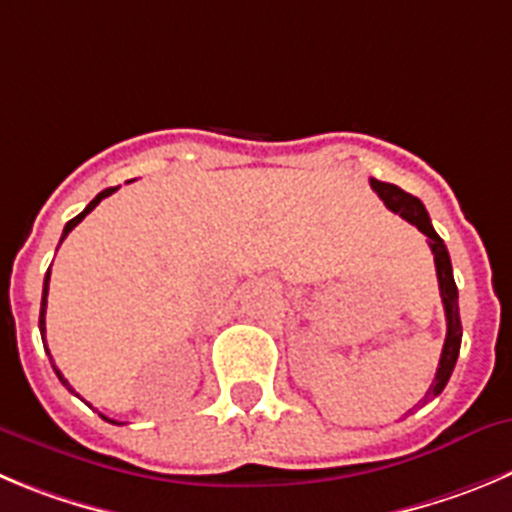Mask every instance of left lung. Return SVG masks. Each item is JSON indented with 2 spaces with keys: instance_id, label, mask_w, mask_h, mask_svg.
Segmentation results:
<instances>
[{
  "instance_id": "1",
  "label": "left lung",
  "mask_w": 512,
  "mask_h": 512,
  "mask_svg": "<svg viewBox=\"0 0 512 512\" xmlns=\"http://www.w3.org/2000/svg\"><path fill=\"white\" fill-rule=\"evenodd\" d=\"M371 189L379 194L381 202H384L391 212L407 219V222L414 224L422 234H427L429 247H432V255H434V265H437L439 293H442L444 315H447V338H444L442 356H439L437 376H434L432 386H429V391L422 399V401H429L434 399V396L442 394V389L447 386V381H450L452 371H455V364H457V356H460V343H462L460 305H457V285H455V278H452L450 252H447V247H444L442 237L434 232L432 219H429L427 209H424V204L419 202L417 197L407 194V191L399 189V186L386 184V181H379V179H371Z\"/></svg>"
}]
</instances>
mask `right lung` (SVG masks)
Masks as SVG:
<instances>
[{"label":"right lung","instance_id":"right-lung-1","mask_svg":"<svg viewBox=\"0 0 512 512\" xmlns=\"http://www.w3.org/2000/svg\"><path fill=\"white\" fill-rule=\"evenodd\" d=\"M118 189V186H111V189H103V191H100V194H98V197H95L93 199V202H90L88 204V207H85L83 209V212H80L78 214V217H73V219H70V222L68 224H65V229H62V237H60V245H62V240H65V237H68V234L70 232H73V229L75 227H78V224L80 222H83V219H85V214H90V212H93V209L95 207H98V204H100V199H105V197H111V194H113V191H116ZM52 267V265H50ZM47 290H50V270H47V275H45V285H42V308H40V333H42V336H45V310H47ZM42 343H45V351H47V341H45V338H42ZM47 353H50V351H47ZM50 361H52V356H50ZM55 374H57V379H60L62 381V386H68V389L70 391H73V386H70L68 384V379H62V374H60V371H57L55 369ZM100 417H103V414H100ZM105 419V422H111V424H118V422H113V419H108V417H103Z\"/></svg>","mask_w":512,"mask_h":512}]
</instances>
